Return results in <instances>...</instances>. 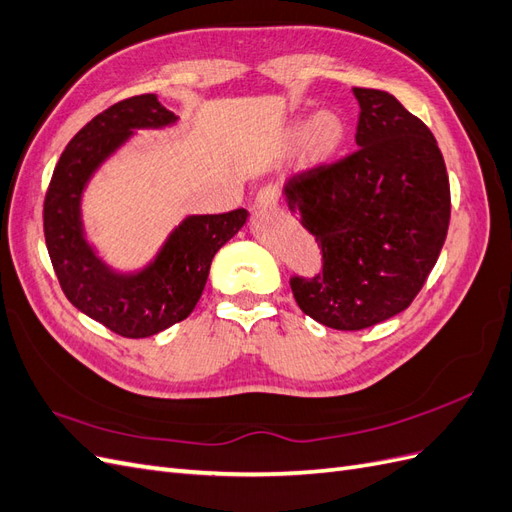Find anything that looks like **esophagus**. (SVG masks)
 <instances>
[{"label": "esophagus", "instance_id": "1", "mask_svg": "<svg viewBox=\"0 0 512 512\" xmlns=\"http://www.w3.org/2000/svg\"><path fill=\"white\" fill-rule=\"evenodd\" d=\"M276 203H279V191H276V186L268 184V186H264V188H259L257 199H255V208H257V210L274 208Z\"/></svg>", "mask_w": 512, "mask_h": 512}]
</instances>
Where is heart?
<instances>
[{
  "mask_svg": "<svg viewBox=\"0 0 512 512\" xmlns=\"http://www.w3.org/2000/svg\"><path fill=\"white\" fill-rule=\"evenodd\" d=\"M296 135L302 137L304 152L313 163H326L337 156L347 139V124L337 111H319L309 122L296 126Z\"/></svg>",
  "mask_w": 512,
  "mask_h": 512,
  "instance_id": "heart-1",
  "label": "heart"
}]
</instances>
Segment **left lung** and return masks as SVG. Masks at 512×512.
I'll return each mask as SVG.
<instances>
[{
  "label": "left lung",
  "mask_w": 512,
  "mask_h": 512,
  "mask_svg": "<svg viewBox=\"0 0 512 512\" xmlns=\"http://www.w3.org/2000/svg\"><path fill=\"white\" fill-rule=\"evenodd\" d=\"M358 150L285 182L324 268L291 276L302 313L334 330H362L405 311L446 240L450 184L437 141L388 92L354 87Z\"/></svg>",
  "instance_id": "1"
}]
</instances>
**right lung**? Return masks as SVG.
Segmentation results:
<instances>
[{
	"label": "right lung",
	"instance_id": "right-lung-1",
	"mask_svg": "<svg viewBox=\"0 0 512 512\" xmlns=\"http://www.w3.org/2000/svg\"><path fill=\"white\" fill-rule=\"evenodd\" d=\"M175 120L156 94L115 102L66 145L45 197V240L62 291L81 313L126 339L152 337L193 313L216 251L248 216L238 208L184 218L152 264L135 274L113 272L87 244L81 225L87 180L135 128H163Z\"/></svg>",
	"mask_w": 512,
	"mask_h": 512
}]
</instances>
